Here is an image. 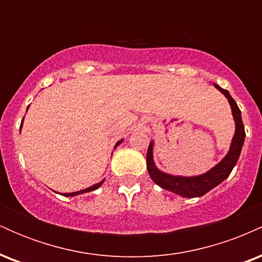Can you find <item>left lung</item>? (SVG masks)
Instances as JSON below:
<instances>
[{
	"mask_svg": "<svg viewBox=\"0 0 262 262\" xmlns=\"http://www.w3.org/2000/svg\"><path fill=\"white\" fill-rule=\"evenodd\" d=\"M214 86L228 98L231 107V112H233L234 121H235V134H234L233 141H231L229 152L218 165H215L208 172L200 176L182 177L167 175V173L156 169L154 160H152V143L149 144L148 154H146V167H148V172L151 180L164 189H167V191L173 192V193L180 194L182 197H201L212 188H214L215 186H218L221 182H223L235 166L240 152H242L243 144H244L245 129L242 121V112H240L236 102L234 101V98L231 97L227 90L219 87L217 83H214Z\"/></svg>",
	"mask_w": 262,
	"mask_h": 262,
	"instance_id": "8db88e82",
	"label": "left lung"
}]
</instances>
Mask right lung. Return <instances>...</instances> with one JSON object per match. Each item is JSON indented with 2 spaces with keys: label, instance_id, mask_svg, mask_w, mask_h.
Instances as JSON below:
<instances>
[{
  "label": "right lung",
  "instance_id": "obj_1",
  "mask_svg": "<svg viewBox=\"0 0 262 262\" xmlns=\"http://www.w3.org/2000/svg\"><path fill=\"white\" fill-rule=\"evenodd\" d=\"M20 128H22V125H20ZM122 143V140H119L118 143L116 144V146L117 145H119V144ZM102 183H103V181H101V182H98V183H96V185H93V186H91V187H89V188H86V189H81V191H77V192H73V193H65L64 196H66V197H73V196H76V194H81V193H85V192H90V191H95V189H97L98 187H100V186L102 185Z\"/></svg>",
  "mask_w": 262,
  "mask_h": 262
}]
</instances>
